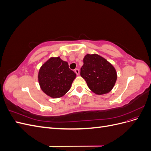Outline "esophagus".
<instances>
[{"instance_id":"obj_1","label":"esophagus","mask_w":151,"mask_h":151,"mask_svg":"<svg viewBox=\"0 0 151 151\" xmlns=\"http://www.w3.org/2000/svg\"><path fill=\"white\" fill-rule=\"evenodd\" d=\"M74 72H76V74L77 75H79V70L78 69V68H76V69L74 70Z\"/></svg>"}]
</instances>
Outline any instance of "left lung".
Listing matches in <instances>:
<instances>
[{
    "mask_svg": "<svg viewBox=\"0 0 151 151\" xmlns=\"http://www.w3.org/2000/svg\"><path fill=\"white\" fill-rule=\"evenodd\" d=\"M83 63L81 76L91 91L98 95L110 92L117 79L116 69L111 63L96 53L87 54Z\"/></svg>",
    "mask_w": 151,
    "mask_h": 151,
    "instance_id": "8db88e82",
    "label": "left lung"
}]
</instances>
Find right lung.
Listing matches in <instances>:
<instances>
[{
	"instance_id": "add662e5",
	"label": "right lung",
	"mask_w": 151,
	"mask_h": 151,
	"mask_svg": "<svg viewBox=\"0 0 151 151\" xmlns=\"http://www.w3.org/2000/svg\"><path fill=\"white\" fill-rule=\"evenodd\" d=\"M76 74L60 57H50L40 67L38 80L41 89L48 96L59 98L71 88Z\"/></svg>"
}]
</instances>
